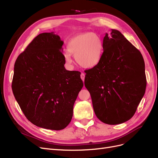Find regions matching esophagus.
<instances>
[{"label": "esophagus", "instance_id": "1", "mask_svg": "<svg viewBox=\"0 0 158 158\" xmlns=\"http://www.w3.org/2000/svg\"><path fill=\"white\" fill-rule=\"evenodd\" d=\"M80 77H81V79H82V81L84 82V79H85V74H84V73H82V74H81Z\"/></svg>", "mask_w": 158, "mask_h": 158}]
</instances>
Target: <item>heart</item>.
Here are the masks:
<instances>
[{"instance_id": "heart-1", "label": "heart", "mask_w": 158, "mask_h": 158, "mask_svg": "<svg viewBox=\"0 0 158 158\" xmlns=\"http://www.w3.org/2000/svg\"><path fill=\"white\" fill-rule=\"evenodd\" d=\"M68 52L63 55L65 64L69 67L73 64V56L77 63L85 69L94 68L101 61L103 43L97 33L85 32L74 36L68 42Z\"/></svg>"}]
</instances>
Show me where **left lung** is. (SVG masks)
<instances>
[{
  "label": "left lung",
  "mask_w": 158,
  "mask_h": 158,
  "mask_svg": "<svg viewBox=\"0 0 158 158\" xmlns=\"http://www.w3.org/2000/svg\"><path fill=\"white\" fill-rule=\"evenodd\" d=\"M101 61L85 71L84 85L95 115L108 125L131 119L145 94V64L140 51L116 30L103 38Z\"/></svg>",
  "instance_id": "8db88e82"
}]
</instances>
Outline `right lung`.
<instances>
[{
  "instance_id": "right-lung-1",
  "label": "right lung",
  "mask_w": 158,
  "mask_h": 158,
  "mask_svg": "<svg viewBox=\"0 0 158 158\" xmlns=\"http://www.w3.org/2000/svg\"><path fill=\"white\" fill-rule=\"evenodd\" d=\"M63 44L53 32L35 37L18 56L12 83L14 97L28 120L55 131L69 125L84 85L80 72L64 68Z\"/></svg>"
}]
</instances>
